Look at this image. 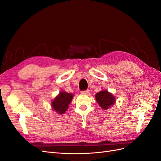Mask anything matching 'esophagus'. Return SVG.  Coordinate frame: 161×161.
<instances>
[{
    "label": "esophagus",
    "mask_w": 161,
    "mask_h": 161,
    "mask_svg": "<svg viewBox=\"0 0 161 161\" xmlns=\"http://www.w3.org/2000/svg\"><path fill=\"white\" fill-rule=\"evenodd\" d=\"M81 93H83V94H88V93H89V90L82 91H81Z\"/></svg>",
    "instance_id": "obj_1"
}]
</instances>
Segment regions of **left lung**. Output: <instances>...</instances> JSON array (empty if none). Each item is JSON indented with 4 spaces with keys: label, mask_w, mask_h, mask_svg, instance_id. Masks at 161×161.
Returning a JSON list of instances; mask_svg holds the SVG:
<instances>
[{
    "label": "left lung",
    "mask_w": 161,
    "mask_h": 161,
    "mask_svg": "<svg viewBox=\"0 0 161 161\" xmlns=\"http://www.w3.org/2000/svg\"><path fill=\"white\" fill-rule=\"evenodd\" d=\"M97 103L104 109H108L115 103V97L108 91H102L95 95Z\"/></svg>",
    "instance_id": "left-lung-1"
}]
</instances>
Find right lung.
I'll return each mask as SVG.
<instances>
[{
    "label": "right lung",
    "instance_id": "1",
    "mask_svg": "<svg viewBox=\"0 0 161 161\" xmlns=\"http://www.w3.org/2000/svg\"><path fill=\"white\" fill-rule=\"evenodd\" d=\"M72 94L68 93L66 92L62 91L52 101V106L53 110L58 114H64L67 109L69 108V105L72 99Z\"/></svg>",
    "mask_w": 161,
    "mask_h": 161
}]
</instances>
